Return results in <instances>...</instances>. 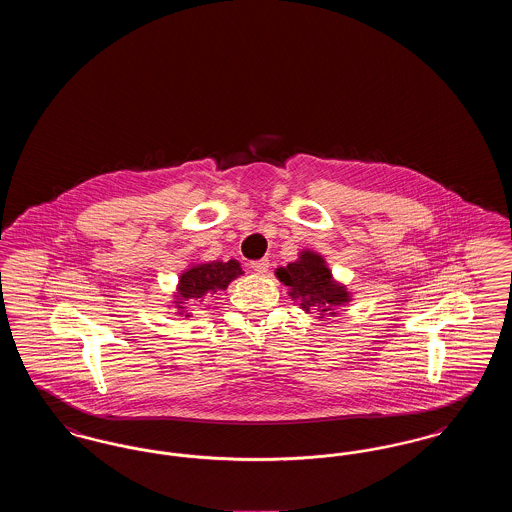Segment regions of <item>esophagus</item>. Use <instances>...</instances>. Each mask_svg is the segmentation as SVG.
<instances>
[{
    "mask_svg": "<svg viewBox=\"0 0 512 512\" xmlns=\"http://www.w3.org/2000/svg\"><path fill=\"white\" fill-rule=\"evenodd\" d=\"M249 268L255 270L257 274H265L268 270V259H259V261H251Z\"/></svg>",
    "mask_w": 512,
    "mask_h": 512,
    "instance_id": "34e87169",
    "label": "esophagus"
}]
</instances>
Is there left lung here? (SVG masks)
<instances>
[{
	"instance_id": "obj_1",
	"label": "left lung",
	"mask_w": 512,
	"mask_h": 512,
	"mask_svg": "<svg viewBox=\"0 0 512 512\" xmlns=\"http://www.w3.org/2000/svg\"><path fill=\"white\" fill-rule=\"evenodd\" d=\"M276 276L290 288L293 299H301V309L320 315H336V309L349 301L345 286L332 278L322 255L303 251L295 263L276 268Z\"/></svg>"
}]
</instances>
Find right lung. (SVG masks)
I'll list each match as a JSON object with an SVG mask.
<instances>
[{"mask_svg":"<svg viewBox=\"0 0 512 512\" xmlns=\"http://www.w3.org/2000/svg\"><path fill=\"white\" fill-rule=\"evenodd\" d=\"M244 270L240 267L238 261L230 259L226 263L222 261H213V263H201V265H194L188 268L180 280H178V295L174 301V307L178 309V315H186V301H197L201 297H205L207 293L219 292V290H226L228 284L242 276Z\"/></svg>","mask_w":512,"mask_h":512,"instance_id":"obj_1","label":"right lung"}]
</instances>
